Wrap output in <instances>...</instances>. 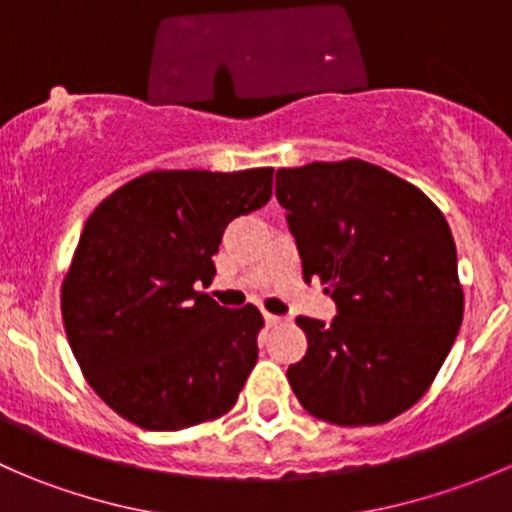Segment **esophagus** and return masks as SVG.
<instances>
[{
  "instance_id": "1",
  "label": "esophagus",
  "mask_w": 512,
  "mask_h": 512,
  "mask_svg": "<svg viewBox=\"0 0 512 512\" xmlns=\"http://www.w3.org/2000/svg\"><path fill=\"white\" fill-rule=\"evenodd\" d=\"M265 322H267V327H277V324L285 322V317H280V314L265 312Z\"/></svg>"
}]
</instances>
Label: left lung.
Instances as JSON below:
<instances>
[{
	"label": "left lung",
	"mask_w": 512,
	"mask_h": 512,
	"mask_svg": "<svg viewBox=\"0 0 512 512\" xmlns=\"http://www.w3.org/2000/svg\"><path fill=\"white\" fill-rule=\"evenodd\" d=\"M275 195L302 257L337 317H297L307 354L287 369L312 416L376 426L428 391L463 322L451 227L399 175L366 160L277 170Z\"/></svg>",
	"instance_id": "1"
}]
</instances>
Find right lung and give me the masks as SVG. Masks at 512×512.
Instances as JSON below:
<instances>
[{
    "mask_svg": "<svg viewBox=\"0 0 512 512\" xmlns=\"http://www.w3.org/2000/svg\"><path fill=\"white\" fill-rule=\"evenodd\" d=\"M272 173L151 170L86 220L61 317L86 381L126 421L180 431L235 406L265 319L195 287L213 282L227 223L270 200Z\"/></svg>",
    "mask_w": 512,
    "mask_h": 512,
    "instance_id": "obj_1",
    "label": "right lung"
}]
</instances>
